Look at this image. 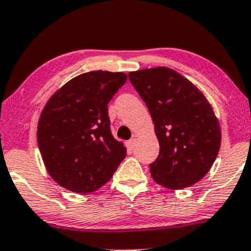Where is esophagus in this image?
Returning a JSON list of instances; mask_svg holds the SVG:
<instances>
[{"instance_id": "34e87169", "label": "esophagus", "mask_w": 251, "mask_h": 251, "mask_svg": "<svg viewBox=\"0 0 251 251\" xmlns=\"http://www.w3.org/2000/svg\"><path fill=\"white\" fill-rule=\"evenodd\" d=\"M135 144H136V138L132 137L131 140H129L128 142H126V148H128L129 150H132V149H134Z\"/></svg>"}]
</instances>
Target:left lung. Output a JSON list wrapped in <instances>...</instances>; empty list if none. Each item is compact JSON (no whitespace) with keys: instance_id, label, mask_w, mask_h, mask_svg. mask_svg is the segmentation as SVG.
Masks as SVG:
<instances>
[{"instance_id":"left-lung-1","label":"left lung","mask_w":251,"mask_h":251,"mask_svg":"<svg viewBox=\"0 0 251 251\" xmlns=\"http://www.w3.org/2000/svg\"><path fill=\"white\" fill-rule=\"evenodd\" d=\"M146 102L160 143L150 164L156 183L177 190L202 179L216 160L221 146L219 121L202 91L167 67L128 74Z\"/></svg>"}]
</instances>
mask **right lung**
<instances>
[{
	"mask_svg": "<svg viewBox=\"0 0 251 251\" xmlns=\"http://www.w3.org/2000/svg\"><path fill=\"white\" fill-rule=\"evenodd\" d=\"M125 73L76 76L49 99L37 126L47 172L66 189L89 194L113 177L126 156L110 130L108 103L126 83Z\"/></svg>",
	"mask_w": 251,
	"mask_h": 251,
	"instance_id": "1",
	"label": "right lung"
}]
</instances>
